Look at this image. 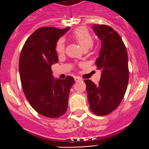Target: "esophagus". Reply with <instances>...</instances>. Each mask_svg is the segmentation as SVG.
Here are the masks:
<instances>
[{
    "label": "esophagus",
    "mask_w": 149,
    "mask_h": 149,
    "mask_svg": "<svg viewBox=\"0 0 149 149\" xmlns=\"http://www.w3.org/2000/svg\"><path fill=\"white\" fill-rule=\"evenodd\" d=\"M74 79L76 82H79V81H81V80H82V79H81V78L79 77H75Z\"/></svg>",
    "instance_id": "obj_1"
}]
</instances>
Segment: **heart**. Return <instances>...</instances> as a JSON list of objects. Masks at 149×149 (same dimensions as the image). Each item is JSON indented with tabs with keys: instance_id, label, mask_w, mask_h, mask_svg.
<instances>
[{
	"instance_id": "b5f03b06",
	"label": "heart",
	"mask_w": 149,
	"mask_h": 149,
	"mask_svg": "<svg viewBox=\"0 0 149 149\" xmlns=\"http://www.w3.org/2000/svg\"><path fill=\"white\" fill-rule=\"evenodd\" d=\"M72 38L80 45L84 50H87L92 47L94 44V38L88 29L84 27L78 28L73 32ZM56 52L58 54H62L65 52V42L62 39L58 40L55 47Z\"/></svg>"
}]
</instances>
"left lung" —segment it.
Returning a JSON list of instances; mask_svg holds the SVG:
<instances>
[{
	"instance_id": "1",
	"label": "left lung",
	"mask_w": 149,
	"mask_h": 149,
	"mask_svg": "<svg viewBox=\"0 0 149 149\" xmlns=\"http://www.w3.org/2000/svg\"><path fill=\"white\" fill-rule=\"evenodd\" d=\"M102 41V47L95 65L102 70L101 79L96 85L85 79L90 109L95 115L109 114L122 102L129 80L128 55L122 38L112 27L106 25L93 26Z\"/></svg>"
}]
</instances>
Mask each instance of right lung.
Masks as SVG:
<instances>
[{"instance_id":"add662e5","label":"right lung","mask_w":149,"mask_h":149,"mask_svg":"<svg viewBox=\"0 0 149 149\" xmlns=\"http://www.w3.org/2000/svg\"><path fill=\"white\" fill-rule=\"evenodd\" d=\"M70 29L55 27L37 29L25 42L19 57L22 87L32 107L48 118H58L67 111L73 77L54 79L52 65L58 62L56 43Z\"/></svg>"}]
</instances>
